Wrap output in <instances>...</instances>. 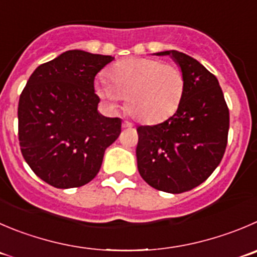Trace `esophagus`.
Segmentation results:
<instances>
[{
    "instance_id": "esophagus-1",
    "label": "esophagus",
    "mask_w": 257,
    "mask_h": 257,
    "mask_svg": "<svg viewBox=\"0 0 257 257\" xmlns=\"http://www.w3.org/2000/svg\"><path fill=\"white\" fill-rule=\"evenodd\" d=\"M122 127L123 128H130V127H133V123L128 121H123V123H122Z\"/></svg>"
}]
</instances>
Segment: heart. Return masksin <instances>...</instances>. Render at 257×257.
<instances>
[{"label":"heart","instance_id":"b5f03b06","mask_svg":"<svg viewBox=\"0 0 257 257\" xmlns=\"http://www.w3.org/2000/svg\"><path fill=\"white\" fill-rule=\"evenodd\" d=\"M109 84L99 82L97 93L116 107L126 99V109L143 123H158L178 109L184 94L185 80L175 65L148 58H127L108 70Z\"/></svg>","mask_w":257,"mask_h":257}]
</instances>
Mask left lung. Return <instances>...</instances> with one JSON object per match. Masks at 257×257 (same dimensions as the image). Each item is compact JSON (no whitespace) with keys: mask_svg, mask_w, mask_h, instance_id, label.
<instances>
[{"mask_svg":"<svg viewBox=\"0 0 257 257\" xmlns=\"http://www.w3.org/2000/svg\"><path fill=\"white\" fill-rule=\"evenodd\" d=\"M170 55L185 80L177 112L154 126H139L136 148L141 178L158 190L187 192L204 182L227 146L229 112L218 79L198 60L177 50Z\"/></svg>","mask_w":257,"mask_h":257,"instance_id":"1","label":"left lung"}]
</instances>
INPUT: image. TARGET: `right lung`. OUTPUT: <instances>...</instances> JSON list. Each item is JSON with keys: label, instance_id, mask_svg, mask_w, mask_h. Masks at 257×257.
<instances>
[{"label": "right lung", "instance_id": "obj_1", "mask_svg": "<svg viewBox=\"0 0 257 257\" xmlns=\"http://www.w3.org/2000/svg\"><path fill=\"white\" fill-rule=\"evenodd\" d=\"M114 58L68 50L39 65L19 101V141L34 173L59 189L98 174L106 149L121 134L118 117L102 116L94 77Z\"/></svg>", "mask_w": 257, "mask_h": 257}]
</instances>
